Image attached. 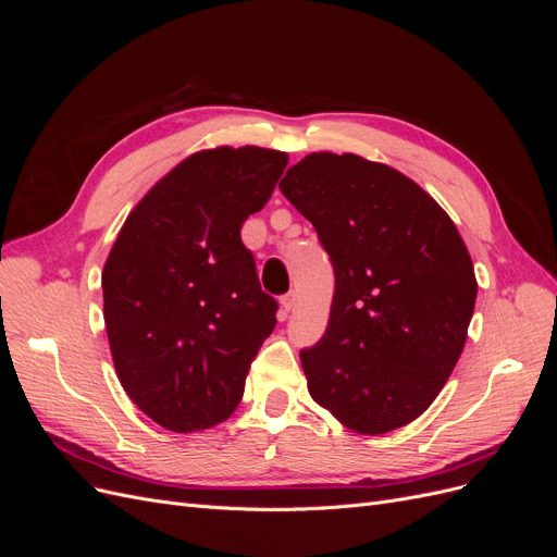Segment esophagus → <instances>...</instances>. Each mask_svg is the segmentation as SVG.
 Returning a JSON list of instances; mask_svg holds the SVG:
<instances>
[{
  "label": "esophagus",
  "mask_w": 557,
  "mask_h": 557,
  "mask_svg": "<svg viewBox=\"0 0 557 557\" xmlns=\"http://www.w3.org/2000/svg\"><path fill=\"white\" fill-rule=\"evenodd\" d=\"M295 305H297V295H295V293H288V295H285V297L281 299V309H283L285 313H290V311L295 309Z\"/></svg>",
  "instance_id": "esophagus-1"
}]
</instances>
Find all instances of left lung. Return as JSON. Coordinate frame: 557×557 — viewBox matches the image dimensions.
I'll list each match as a JSON object with an SVG mask.
<instances>
[{"label": "left lung", "mask_w": 557, "mask_h": 557, "mask_svg": "<svg viewBox=\"0 0 557 557\" xmlns=\"http://www.w3.org/2000/svg\"><path fill=\"white\" fill-rule=\"evenodd\" d=\"M334 267L330 323L299 350L309 395L358 434L409 425L467 342L476 276L458 227L393 166L311 153L278 183Z\"/></svg>", "instance_id": "left-lung-1"}]
</instances>
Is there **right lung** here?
I'll return each mask as SVG.
<instances>
[{
    "instance_id": "1",
    "label": "right lung",
    "mask_w": 557,
    "mask_h": 557,
    "mask_svg": "<svg viewBox=\"0 0 557 557\" xmlns=\"http://www.w3.org/2000/svg\"><path fill=\"white\" fill-rule=\"evenodd\" d=\"M288 156L218 146L178 162L127 215L102 290L113 367L158 425L195 432L237 409L276 325L242 225L272 197Z\"/></svg>"
}]
</instances>
